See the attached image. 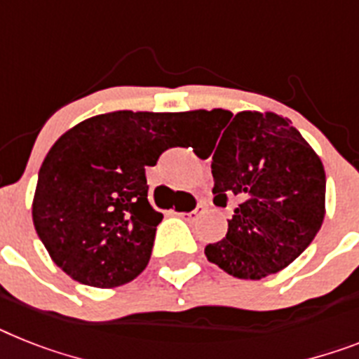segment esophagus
<instances>
[{
  "label": "esophagus",
  "instance_id": "1",
  "mask_svg": "<svg viewBox=\"0 0 359 359\" xmlns=\"http://www.w3.org/2000/svg\"><path fill=\"white\" fill-rule=\"evenodd\" d=\"M203 212H205V205H203V203H198L196 209H194V211H191V212H177V215L182 216L183 220L194 222V220H196V218H198V216L203 215Z\"/></svg>",
  "mask_w": 359,
  "mask_h": 359
}]
</instances>
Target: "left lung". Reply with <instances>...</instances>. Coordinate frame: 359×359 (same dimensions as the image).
I'll return each instance as SVG.
<instances>
[{
    "instance_id": "8db88e82",
    "label": "left lung",
    "mask_w": 359,
    "mask_h": 359,
    "mask_svg": "<svg viewBox=\"0 0 359 359\" xmlns=\"http://www.w3.org/2000/svg\"><path fill=\"white\" fill-rule=\"evenodd\" d=\"M187 119L218 132L211 163L215 203L226 207L227 196L238 201L226 238L205 248L209 262L251 280L292 264L325 218L327 177L318 154L292 121L271 111L194 109Z\"/></svg>"
}]
</instances>
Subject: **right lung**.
Listing matches in <instances>:
<instances>
[{
	"label": "right lung",
	"instance_id": "1",
	"mask_svg": "<svg viewBox=\"0 0 359 359\" xmlns=\"http://www.w3.org/2000/svg\"><path fill=\"white\" fill-rule=\"evenodd\" d=\"M187 114L111 111L67 130L38 172L32 222L62 271L76 283L115 288L152 255L163 215L148 201L154 167L185 126Z\"/></svg>",
	"mask_w": 359,
	"mask_h": 359
}]
</instances>
